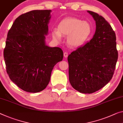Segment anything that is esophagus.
I'll use <instances>...</instances> for the list:
<instances>
[{"label":"esophagus","instance_id":"obj_1","mask_svg":"<svg viewBox=\"0 0 123 123\" xmlns=\"http://www.w3.org/2000/svg\"><path fill=\"white\" fill-rule=\"evenodd\" d=\"M68 56V53L67 52H64V56L65 58H67V56Z\"/></svg>","mask_w":123,"mask_h":123}]
</instances>
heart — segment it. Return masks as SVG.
I'll return each instance as SVG.
<instances>
[{"label":"heart","mask_w":123,"mask_h":123,"mask_svg":"<svg viewBox=\"0 0 123 123\" xmlns=\"http://www.w3.org/2000/svg\"><path fill=\"white\" fill-rule=\"evenodd\" d=\"M92 29L90 23L76 18H67L58 25V29L52 30V35L56 41H60L62 36H67V42L73 48L80 47L85 43L91 36Z\"/></svg>","instance_id":"obj_1"}]
</instances>
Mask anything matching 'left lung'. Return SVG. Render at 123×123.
<instances>
[{
  "label": "left lung",
  "instance_id": "obj_1",
  "mask_svg": "<svg viewBox=\"0 0 123 123\" xmlns=\"http://www.w3.org/2000/svg\"><path fill=\"white\" fill-rule=\"evenodd\" d=\"M96 21L93 38L68 57L71 85L82 93L98 91L112 79L118 60L116 36L105 18L87 11Z\"/></svg>",
  "mask_w": 123,
  "mask_h": 123
}]
</instances>
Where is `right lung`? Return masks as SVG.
<instances>
[{
    "instance_id": "right-lung-1",
    "label": "right lung",
    "mask_w": 123,
    "mask_h": 123,
    "mask_svg": "<svg viewBox=\"0 0 123 123\" xmlns=\"http://www.w3.org/2000/svg\"><path fill=\"white\" fill-rule=\"evenodd\" d=\"M51 11L36 10L21 15L7 33L4 50L6 72L25 91L36 93L44 90L54 65L63 60L61 48L46 44Z\"/></svg>"
}]
</instances>
